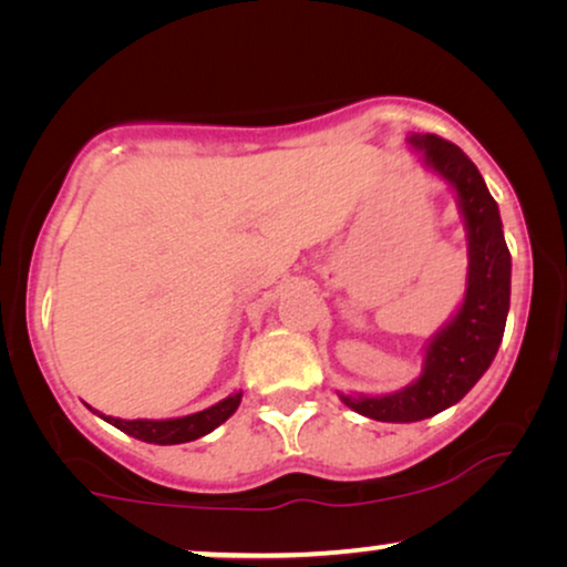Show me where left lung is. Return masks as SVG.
<instances>
[{
  "instance_id": "left-lung-1",
  "label": "left lung",
  "mask_w": 567,
  "mask_h": 567,
  "mask_svg": "<svg viewBox=\"0 0 567 567\" xmlns=\"http://www.w3.org/2000/svg\"><path fill=\"white\" fill-rule=\"evenodd\" d=\"M423 165L452 185L467 229V291L456 315L429 340L423 371L390 394H340L355 413L382 423H415L452 408L491 367L506 330L511 305V252L501 212L467 154L436 134H413Z\"/></svg>"
}]
</instances>
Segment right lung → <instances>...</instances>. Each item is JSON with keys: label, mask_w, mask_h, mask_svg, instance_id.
<instances>
[{"label": "right lung", "mask_w": 567, "mask_h": 567, "mask_svg": "<svg viewBox=\"0 0 567 567\" xmlns=\"http://www.w3.org/2000/svg\"><path fill=\"white\" fill-rule=\"evenodd\" d=\"M243 402V392L229 394L216 405L200 410V413L185 415V417H167V421H146V417H138V421H123V417H113V415H100L97 410L95 413L107 421L115 429L128 433L138 441H146V444H185V441H196L206 433H212L214 429L227 421L229 415H235V410Z\"/></svg>", "instance_id": "add662e5"}]
</instances>
